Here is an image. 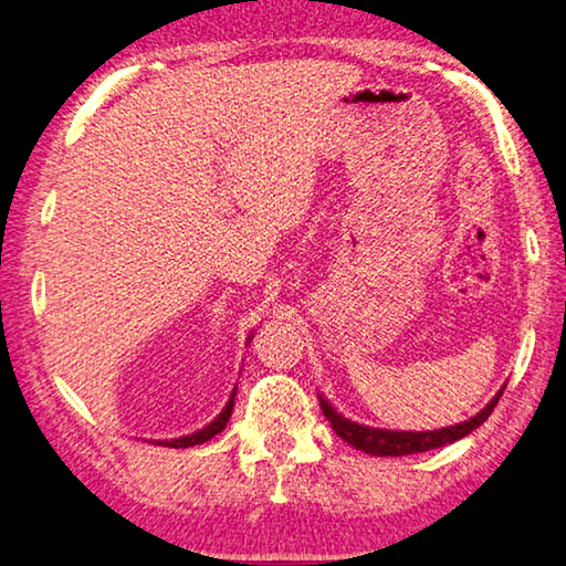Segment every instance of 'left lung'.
Segmentation results:
<instances>
[{
  "label": "left lung",
  "mask_w": 566,
  "mask_h": 566,
  "mask_svg": "<svg viewBox=\"0 0 566 566\" xmlns=\"http://www.w3.org/2000/svg\"><path fill=\"white\" fill-rule=\"evenodd\" d=\"M502 394H504V388L476 416H471L469 421H461L457 426H447V429H433V431L374 429V426H364V423L346 419V416H340L336 409H333L326 398L323 396H318V398H321L323 416L331 421L333 431H336L344 441H348L354 449L370 453V457H409V453L439 449V447H447V443L469 437L471 431L479 429V426L484 423L489 416H492L494 406L499 403Z\"/></svg>",
  "instance_id": "8db88e82"
}]
</instances>
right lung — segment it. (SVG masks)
Segmentation results:
<instances>
[{"instance_id": "right-lung-1", "label": "right lung", "mask_w": 566, "mask_h": 566, "mask_svg": "<svg viewBox=\"0 0 566 566\" xmlns=\"http://www.w3.org/2000/svg\"><path fill=\"white\" fill-rule=\"evenodd\" d=\"M233 401H235V391L230 394V401L226 403V409H222L216 419H212L206 429H200L196 433H190V437H180V439H170V441H157L163 443V447L168 449H188V447H198V443H206L210 441L216 433H220L222 429H226V423L230 421V413H233Z\"/></svg>"}]
</instances>
